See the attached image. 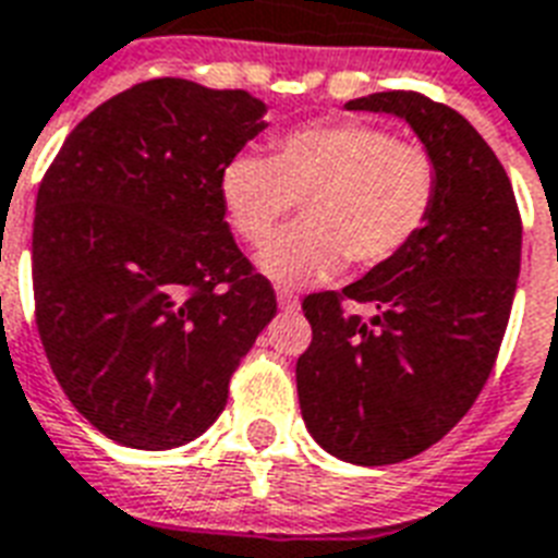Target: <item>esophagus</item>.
<instances>
[{"label": "esophagus", "mask_w": 558, "mask_h": 558, "mask_svg": "<svg viewBox=\"0 0 558 558\" xmlns=\"http://www.w3.org/2000/svg\"><path fill=\"white\" fill-rule=\"evenodd\" d=\"M278 307L287 310V313H292V310L301 307V301H298L295 292H289V289H278Z\"/></svg>", "instance_id": "obj_1"}]
</instances>
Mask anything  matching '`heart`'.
Listing matches in <instances>:
<instances>
[{
	"mask_svg": "<svg viewBox=\"0 0 558 558\" xmlns=\"http://www.w3.org/2000/svg\"><path fill=\"white\" fill-rule=\"evenodd\" d=\"M439 198V166L418 143L365 122L295 128L271 157L233 155L219 202L233 233L260 245L302 202L305 222L276 234L257 269L283 287H313L345 269L383 266L415 242Z\"/></svg>",
	"mask_w": 558,
	"mask_h": 558,
	"instance_id": "heart-1",
	"label": "heart"
}]
</instances>
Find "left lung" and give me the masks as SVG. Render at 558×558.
<instances>
[{
    "label": "left lung",
    "mask_w": 558,
    "mask_h": 558,
    "mask_svg": "<svg viewBox=\"0 0 558 558\" xmlns=\"http://www.w3.org/2000/svg\"><path fill=\"white\" fill-rule=\"evenodd\" d=\"M392 113L439 166L427 228L342 292L304 298L313 342L295 380L310 436L351 465H392L445 436L477 401L504 342L521 271V216L474 125L421 93L351 99ZM342 300L372 303V319Z\"/></svg>",
    "instance_id": "8db88e82"
}]
</instances>
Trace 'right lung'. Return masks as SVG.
<instances>
[{
    "label": "right lung",
    "instance_id": "right-lung-1",
    "mask_svg": "<svg viewBox=\"0 0 558 558\" xmlns=\"http://www.w3.org/2000/svg\"><path fill=\"white\" fill-rule=\"evenodd\" d=\"M266 101L155 78L84 117L34 207L37 330L72 407L108 439H198L278 313L242 257L219 172L266 128Z\"/></svg>",
    "mask_w": 558,
    "mask_h": 558
}]
</instances>
